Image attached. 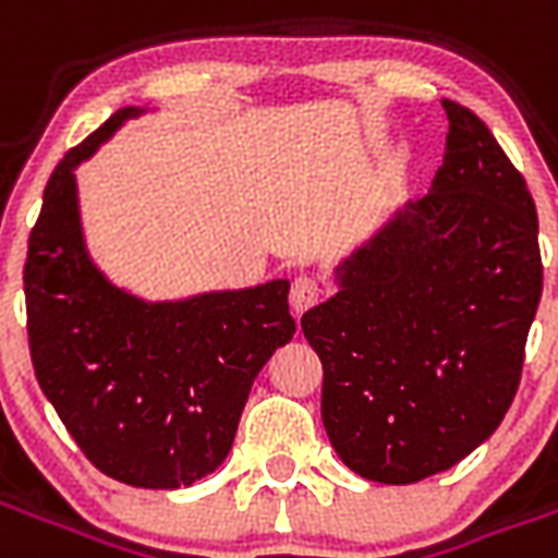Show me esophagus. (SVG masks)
<instances>
[{
    "label": "esophagus",
    "instance_id": "1",
    "mask_svg": "<svg viewBox=\"0 0 558 558\" xmlns=\"http://www.w3.org/2000/svg\"><path fill=\"white\" fill-rule=\"evenodd\" d=\"M319 295H323V287H319V280L314 275H299V278L292 280L290 304L295 314H304L307 307H314L319 302Z\"/></svg>",
    "mask_w": 558,
    "mask_h": 558
}]
</instances>
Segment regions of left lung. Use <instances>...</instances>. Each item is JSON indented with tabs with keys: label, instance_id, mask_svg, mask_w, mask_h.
Wrapping results in <instances>:
<instances>
[{
	"label": "left lung",
	"instance_id": "obj_1",
	"mask_svg": "<svg viewBox=\"0 0 558 558\" xmlns=\"http://www.w3.org/2000/svg\"><path fill=\"white\" fill-rule=\"evenodd\" d=\"M433 191L338 268L302 316L323 362V424L362 478L412 484L451 469L520 386L544 287L538 211L490 128L454 101Z\"/></svg>",
	"mask_w": 558,
	"mask_h": 558
}]
</instances>
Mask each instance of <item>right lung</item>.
Listing matches in <instances>:
<instances>
[{
    "label": "right lung",
    "mask_w": 558,
    "mask_h": 558,
    "mask_svg": "<svg viewBox=\"0 0 558 558\" xmlns=\"http://www.w3.org/2000/svg\"><path fill=\"white\" fill-rule=\"evenodd\" d=\"M125 107L59 160L23 266L38 386L104 475L175 490L223 463L256 374L290 343V280L143 302L119 290L83 244L77 170L113 137Z\"/></svg>",
    "instance_id": "add662e5"
}]
</instances>
